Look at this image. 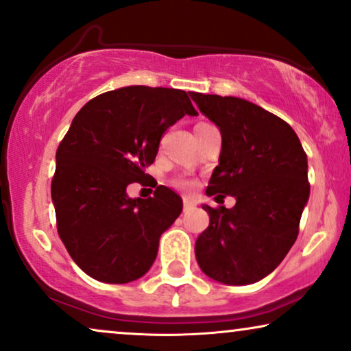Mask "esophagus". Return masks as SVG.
I'll return each mask as SVG.
<instances>
[{"label":"esophagus","mask_w":351,"mask_h":351,"mask_svg":"<svg viewBox=\"0 0 351 351\" xmlns=\"http://www.w3.org/2000/svg\"><path fill=\"white\" fill-rule=\"evenodd\" d=\"M195 208V202L190 198H184V211H189V209Z\"/></svg>","instance_id":"obj_1"}]
</instances>
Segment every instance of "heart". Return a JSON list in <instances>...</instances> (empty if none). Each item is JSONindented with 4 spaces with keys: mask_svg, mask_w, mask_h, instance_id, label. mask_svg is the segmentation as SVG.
I'll return each mask as SVG.
<instances>
[{
    "mask_svg": "<svg viewBox=\"0 0 351 351\" xmlns=\"http://www.w3.org/2000/svg\"><path fill=\"white\" fill-rule=\"evenodd\" d=\"M199 124H206V122H199ZM172 185L177 186V189H182V190H190L195 186V182L186 180V179H176L174 182H172Z\"/></svg>",
    "mask_w": 351,
    "mask_h": 351,
    "instance_id": "obj_1",
    "label": "heart"
}]
</instances>
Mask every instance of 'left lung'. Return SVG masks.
<instances>
[{"label": "left lung", "mask_w": 351, "mask_h": 351, "mask_svg": "<svg viewBox=\"0 0 351 351\" xmlns=\"http://www.w3.org/2000/svg\"><path fill=\"white\" fill-rule=\"evenodd\" d=\"M190 97L222 135L206 193L237 199L230 209L203 204L209 226L197 239L195 256L211 279L253 284L271 274L297 240L309 198L306 153L292 127L258 104L219 95Z\"/></svg>", "instance_id": "obj_1"}]
</instances>
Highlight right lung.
<instances>
[{"label": "right lung", "instance_id": "add662e5", "mask_svg": "<svg viewBox=\"0 0 351 351\" xmlns=\"http://www.w3.org/2000/svg\"><path fill=\"white\" fill-rule=\"evenodd\" d=\"M185 114L197 111L184 90L145 85L98 95L75 114L58 147L51 198L59 239L85 274L127 284L152 267L182 198L165 185L147 199L125 189L149 177L162 134Z\"/></svg>", "mask_w": 351, "mask_h": 351}]
</instances>
